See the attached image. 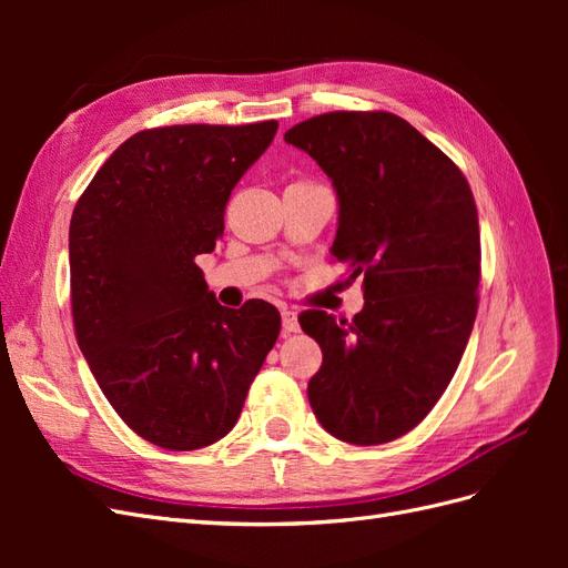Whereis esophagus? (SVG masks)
<instances>
[{
  "label": "esophagus",
  "mask_w": 568,
  "mask_h": 568,
  "mask_svg": "<svg viewBox=\"0 0 568 568\" xmlns=\"http://www.w3.org/2000/svg\"><path fill=\"white\" fill-rule=\"evenodd\" d=\"M298 315L294 311H282V334H294L298 332Z\"/></svg>",
  "instance_id": "34e87169"
}]
</instances>
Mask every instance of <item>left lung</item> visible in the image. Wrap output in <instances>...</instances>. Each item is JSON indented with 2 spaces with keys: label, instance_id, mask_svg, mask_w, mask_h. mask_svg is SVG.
<instances>
[{
  "label": "left lung",
  "instance_id": "left-lung-1",
  "mask_svg": "<svg viewBox=\"0 0 568 568\" xmlns=\"http://www.w3.org/2000/svg\"><path fill=\"white\" fill-rule=\"evenodd\" d=\"M315 159L338 199L332 253L363 277L351 322L305 311L322 348L307 384L320 424L353 445L415 428L448 388L474 329L478 213L459 168L386 111L315 115L284 134Z\"/></svg>",
  "mask_w": 568,
  "mask_h": 568
}]
</instances>
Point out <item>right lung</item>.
<instances>
[{"instance_id": "1", "label": "right lung", "mask_w": 568, "mask_h": 568, "mask_svg": "<svg viewBox=\"0 0 568 568\" xmlns=\"http://www.w3.org/2000/svg\"><path fill=\"white\" fill-rule=\"evenodd\" d=\"M277 120L132 134L84 189L68 232L78 346L134 434L165 450L227 436L280 336L277 307L220 305L196 255Z\"/></svg>"}]
</instances>
